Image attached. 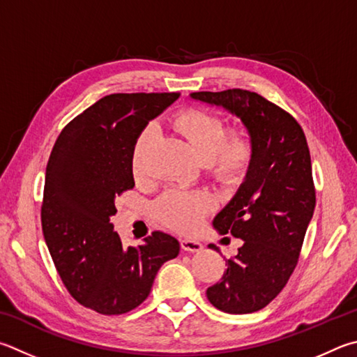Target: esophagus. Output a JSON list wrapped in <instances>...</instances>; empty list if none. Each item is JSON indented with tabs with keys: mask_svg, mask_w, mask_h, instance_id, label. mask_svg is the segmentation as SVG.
Segmentation results:
<instances>
[{
	"mask_svg": "<svg viewBox=\"0 0 357 357\" xmlns=\"http://www.w3.org/2000/svg\"><path fill=\"white\" fill-rule=\"evenodd\" d=\"M181 248L185 251L198 252L203 250V243H199L195 238H183V241H181Z\"/></svg>",
	"mask_w": 357,
	"mask_h": 357,
	"instance_id": "obj_1",
	"label": "esophagus"
}]
</instances>
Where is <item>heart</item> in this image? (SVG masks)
Wrapping results in <instances>:
<instances>
[{"mask_svg": "<svg viewBox=\"0 0 357 357\" xmlns=\"http://www.w3.org/2000/svg\"><path fill=\"white\" fill-rule=\"evenodd\" d=\"M173 128L184 135L197 158L218 179H232L242 174L252 159V142L245 131L226 132L220 116L190 109L174 116ZM153 140V128L148 126L135 140L131 165L135 178L145 176L146 153ZM213 199L206 192L168 190L158 201L159 218L173 229L195 231L201 220L211 211Z\"/></svg>", "mask_w": 357, "mask_h": 357, "instance_id": "obj_1", "label": "heart"}]
</instances>
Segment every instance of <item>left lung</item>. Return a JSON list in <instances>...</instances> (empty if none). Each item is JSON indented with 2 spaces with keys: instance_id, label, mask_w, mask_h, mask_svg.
Here are the masks:
<instances>
[{
  "instance_id": "8db88e82",
  "label": "left lung",
  "mask_w": 357,
  "mask_h": 357,
  "mask_svg": "<svg viewBox=\"0 0 357 357\" xmlns=\"http://www.w3.org/2000/svg\"><path fill=\"white\" fill-rule=\"evenodd\" d=\"M190 98L241 119L252 159L236 195L213 218L220 234L242 238L222 281L206 290L226 314H251L276 298L296 267L314 215L315 189L306 137L298 121L250 90L193 92ZM209 248L217 250L215 245Z\"/></svg>"
}]
</instances>
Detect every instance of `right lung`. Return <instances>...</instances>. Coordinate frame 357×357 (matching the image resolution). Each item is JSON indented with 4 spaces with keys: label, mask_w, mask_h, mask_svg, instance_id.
<instances>
[{
    "label": "right lung",
    "mask_w": 357,
    "mask_h": 357,
    "mask_svg": "<svg viewBox=\"0 0 357 357\" xmlns=\"http://www.w3.org/2000/svg\"><path fill=\"white\" fill-rule=\"evenodd\" d=\"M179 93H114L62 129L45 174L43 237L57 273L77 303L105 315L126 314L150 295L179 242L154 231L123 246L111 217L115 198L134 187L132 148L148 123Z\"/></svg>",
    "instance_id": "right-lung-1"
}]
</instances>
